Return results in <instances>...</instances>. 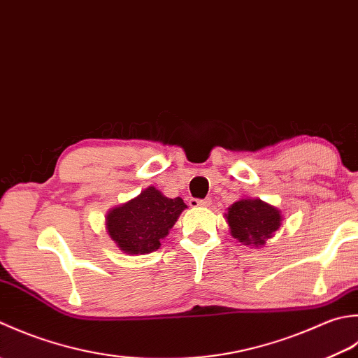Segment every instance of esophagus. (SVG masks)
<instances>
[{"label": "esophagus", "mask_w": 358, "mask_h": 358, "mask_svg": "<svg viewBox=\"0 0 358 358\" xmlns=\"http://www.w3.org/2000/svg\"><path fill=\"white\" fill-rule=\"evenodd\" d=\"M210 199H196V198H189L188 199V206L189 207H208L210 206Z\"/></svg>", "instance_id": "esophagus-1"}]
</instances>
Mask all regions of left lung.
<instances>
[{
	"instance_id": "obj_1",
	"label": "left lung",
	"mask_w": 358,
	"mask_h": 358,
	"mask_svg": "<svg viewBox=\"0 0 358 358\" xmlns=\"http://www.w3.org/2000/svg\"><path fill=\"white\" fill-rule=\"evenodd\" d=\"M230 233L239 243L262 245L278 230L281 215L261 199H241L229 208Z\"/></svg>"
}]
</instances>
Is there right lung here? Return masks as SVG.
<instances>
[{"label": "right lung", "instance_id": "right-lung-1", "mask_svg": "<svg viewBox=\"0 0 358 358\" xmlns=\"http://www.w3.org/2000/svg\"><path fill=\"white\" fill-rule=\"evenodd\" d=\"M185 207L180 198H165L159 189L150 187L136 199L109 211L106 229L125 253H151L159 249L160 239L169 235Z\"/></svg>", "mask_w": 358, "mask_h": 358}]
</instances>
